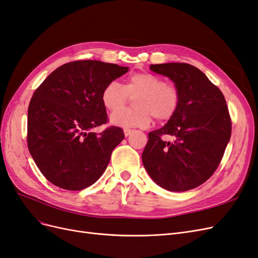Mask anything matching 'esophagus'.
Wrapping results in <instances>:
<instances>
[{
	"label": "esophagus",
	"instance_id": "obj_1",
	"mask_svg": "<svg viewBox=\"0 0 258 258\" xmlns=\"http://www.w3.org/2000/svg\"><path fill=\"white\" fill-rule=\"evenodd\" d=\"M132 132H134V130H130V129H124L123 130V134H124V137H129Z\"/></svg>",
	"mask_w": 258,
	"mask_h": 258
}]
</instances>
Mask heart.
Returning <instances> with one entry per match:
<instances>
[{
  "instance_id": "b5f03b06",
  "label": "heart",
  "mask_w": 258,
  "mask_h": 258,
  "mask_svg": "<svg viewBox=\"0 0 258 258\" xmlns=\"http://www.w3.org/2000/svg\"><path fill=\"white\" fill-rule=\"evenodd\" d=\"M129 95L136 96L135 109L122 107ZM101 101L108 111H115L111 115L114 126L146 128L154 116L158 120H168L174 116L181 102V92L175 85L166 83L158 75L139 72L130 75L124 86L108 83L102 90Z\"/></svg>"
}]
</instances>
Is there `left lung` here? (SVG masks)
I'll list each match as a JSON object with an SVG mask.
<instances>
[{
    "mask_svg": "<svg viewBox=\"0 0 258 258\" xmlns=\"http://www.w3.org/2000/svg\"><path fill=\"white\" fill-rule=\"evenodd\" d=\"M151 70L174 83L181 102L165 126L148 134L143 165L162 188H196L215 172L230 140L231 119L225 97L204 72L188 63L151 64ZM163 135H172L175 141L165 142Z\"/></svg>",
    "mask_w": 258,
    "mask_h": 258,
    "instance_id": "left-lung-1",
    "label": "left lung"
}]
</instances>
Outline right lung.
Returning <instances> with one entry per match:
<instances>
[{
  "instance_id": "right-lung-1",
  "label": "right lung",
  "mask_w": 258,
  "mask_h": 258,
  "mask_svg": "<svg viewBox=\"0 0 258 258\" xmlns=\"http://www.w3.org/2000/svg\"><path fill=\"white\" fill-rule=\"evenodd\" d=\"M128 70L98 60L68 62L34 91L28 108V148L53 185L82 190L103 174L124 135L114 126L101 134L91 129L108 121L103 88Z\"/></svg>"
}]
</instances>
